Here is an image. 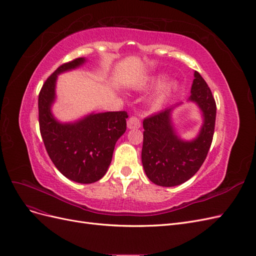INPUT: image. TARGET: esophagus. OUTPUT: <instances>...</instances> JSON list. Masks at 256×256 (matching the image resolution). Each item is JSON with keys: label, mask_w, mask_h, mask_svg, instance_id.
<instances>
[{"label": "esophagus", "mask_w": 256, "mask_h": 256, "mask_svg": "<svg viewBox=\"0 0 256 256\" xmlns=\"http://www.w3.org/2000/svg\"><path fill=\"white\" fill-rule=\"evenodd\" d=\"M127 126L129 129H136V128H140L141 127V122L138 120V118L136 116L132 115L130 116L127 120Z\"/></svg>", "instance_id": "1"}]
</instances>
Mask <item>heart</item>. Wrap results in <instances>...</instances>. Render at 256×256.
Segmentation results:
<instances>
[{"mask_svg":"<svg viewBox=\"0 0 256 256\" xmlns=\"http://www.w3.org/2000/svg\"><path fill=\"white\" fill-rule=\"evenodd\" d=\"M160 81H161V79L158 78V79H156V80L152 81L150 83H152V84H159ZM174 88H175V84L172 83V82H171V83H166V84H164V85H162V86L159 88V90H158V92L156 94V96H154V104H156V106H158V104H160L161 102H164V99L166 98V96L170 94V92H172V90H173Z\"/></svg>","mask_w":256,"mask_h":256,"instance_id":"b5f03b06","label":"heart"}]
</instances>
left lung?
Instances as JSON below:
<instances>
[{
  "instance_id": "left-lung-1",
  "label": "left lung",
  "mask_w": 256,
  "mask_h": 256,
  "mask_svg": "<svg viewBox=\"0 0 256 256\" xmlns=\"http://www.w3.org/2000/svg\"><path fill=\"white\" fill-rule=\"evenodd\" d=\"M189 100L198 104L204 116L196 140L184 142L176 136L171 122L172 109L162 110L143 120L144 171L150 182L162 187H173L190 180L202 166L210 148L216 106L210 88L198 72Z\"/></svg>"
}]
</instances>
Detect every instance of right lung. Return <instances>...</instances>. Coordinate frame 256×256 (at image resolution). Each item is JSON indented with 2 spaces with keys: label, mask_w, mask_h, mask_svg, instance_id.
<instances>
[{
  "label": "right lung",
  "mask_w": 256,
  "mask_h": 256,
  "mask_svg": "<svg viewBox=\"0 0 256 256\" xmlns=\"http://www.w3.org/2000/svg\"><path fill=\"white\" fill-rule=\"evenodd\" d=\"M83 58L62 64L44 81L38 96V118L42 141L58 171L70 180L92 184L109 168L116 141L126 131V111L90 114L74 124L54 120L50 108L56 97L58 74L84 63Z\"/></svg>",
  "instance_id": "1"
}]
</instances>
